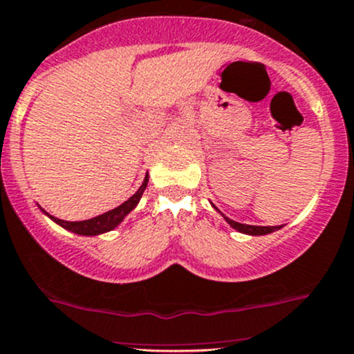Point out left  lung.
I'll list each match as a JSON object with an SVG mask.
<instances>
[{"label": "left lung", "mask_w": 354, "mask_h": 354, "mask_svg": "<svg viewBox=\"0 0 354 354\" xmlns=\"http://www.w3.org/2000/svg\"><path fill=\"white\" fill-rule=\"evenodd\" d=\"M225 218V222L229 223L232 229H236L237 232L241 234H248V236H267V234H272L275 232V230L281 229L282 225H272V227H261V225H246V223H239V222H234V220L227 218V216H223Z\"/></svg>", "instance_id": "8db88e82"}]
</instances>
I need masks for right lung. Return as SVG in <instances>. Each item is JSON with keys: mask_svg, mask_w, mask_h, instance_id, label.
Instances as JSON below:
<instances>
[{"mask_svg": "<svg viewBox=\"0 0 354 354\" xmlns=\"http://www.w3.org/2000/svg\"><path fill=\"white\" fill-rule=\"evenodd\" d=\"M148 180H149V177L146 176L145 180H142L141 187H139L138 191H136L134 194H132L131 198L127 199V201L122 203L120 206H117V208L110 209V212L103 213V215H97V216H94V218H89V220H80V222H68V220H62V218H57V216L50 215V213L44 212L41 206H39V208H41V212L44 213V215L50 216V218L53 220L55 223H58L59 227L66 229L68 232L77 234V236H100V234L110 232V230L117 229V227L120 225L122 222H124L125 216H127L129 213H131L132 209L138 206V203L141 201L142 192H145L146 187H148Z\"/></svg>", "mask_w": 354, "mask_h": 354, "instance_id": "right-lung-1", "label": "right lung"}]
</instances>
